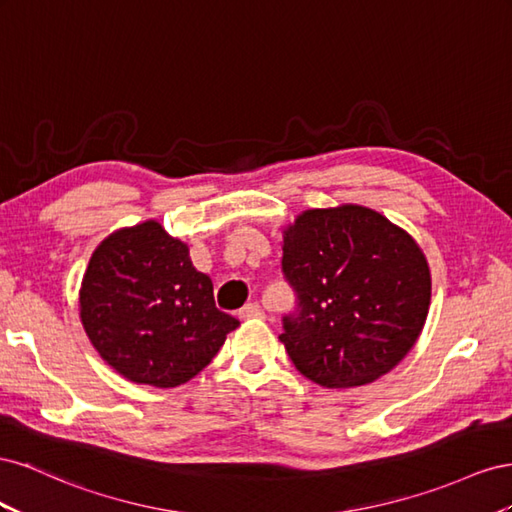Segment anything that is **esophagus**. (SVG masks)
Wrapping results in <instances>:
<instances>
[{
  "instance_id": "34e87169",
  "label": "esophagus",
  "mask_w": 512,
  "mask_h": 512,
  "mask_svg": "<svg viewBox=\"0 0 512 512\" xmlns=\"http://www.w3.org/2000/svg\"><path fill=\"white\" fill-rule=\"evenodd\" d=\"M240 317H244V319L264 317V309H261V306H259L257 302H248V304H244L242 309H240Z\"/></svg>"
}]
</instances>
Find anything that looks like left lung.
<instances>
[{"label": "left lung", "instance_id": "obj_1", "mask_svg": "<svg viewBox=\"0 0 512 512\" xmlns=\"http://www.w3.org/2000/svg\"><path fill=\"white\" fill-rule=\"evenodd\" d=\"M283 272L298 294L281 343L324 388L371 384L407 356L429 315L431 270L418 242L358 203L304 210L283 229Z\"/></svg>", "mask_w": 512, "mask_h": 512}]
</instances>
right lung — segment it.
Masks as SVG:
<instances>
[{
    "label": "right lung",
    "mask_w": 512,
    "mask_h": 512,
    "mask_svg": "<svg viewBox=\"0 0 512 512\" xmlns=\"http://www.w3.org/2000/svg\"><path fill=\"white\" fill-rule=\"evenodd\" d=\"M87 339L135 384L175 388L212 362L240 326L216 309L214 287L188 244L158 221L122 227L90 257L79 289Z\"/></svg>",
    "instance_id": "obj_1"
}]
</instances>
